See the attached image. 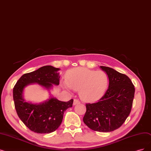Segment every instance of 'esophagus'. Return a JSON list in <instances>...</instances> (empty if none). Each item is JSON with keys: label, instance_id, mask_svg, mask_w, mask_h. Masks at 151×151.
I'll list each match as a JSON object with an SVG mask.
<instances>
[{"label": "esophagus", "instance_id": "1", "mask_svg": "<svg viewBox=\"0 0 151 151\" xmlns=\"http://www.w3.org/2000/svg\"><path fill=\"white\" fill-rule=\"evenodd\" d=\"M80 104V102L78 101V99H74L73 101V105L74 106H75V105H77V104Z\"/></svg>", "mask_w": 151, "mask_h": 151}]
</instances>
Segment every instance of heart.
Wrapping results in <instances>:
<instances>
[{"label": "heart", "mask_w": 151, "mask_h": 151, "mask_svg": "<svg viewBox=\"0 0 151 151\" xmlns=\"http://www.w3.org/2000/svg\"><path fill=\"white\" fill-rule=\"evenodd\" d=\"M107 75L103 71L86 68H75L69 70L62 86L67 90H79L80 96L84 101H95L101 98L108 87Z\"/></svg>", "instance_id": "heart-1"}]
</instances>
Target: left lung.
<instances>
[{
	"label": "left lung",
	"instance_id": "obj_1",
	"mask_svg": "<svg viewBox=\"0 0 151 151\" xmlns=\"http://www.w3.org/2000/svg\"><path fill=\"white\" fill-rule=\"evenodd\" d=\"M100 67L109 77V88L97 102L86 104L83 122L94 131L110 132L120 128L129 115L135 89L126 75L108 67Z\"/></svg>",
	"mask_w": 151,
	"mask_h": 151
}]
</instances>
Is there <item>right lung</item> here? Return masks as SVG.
Instances as JSON below:
<instances>
[{
    "mask_svg": "<svg viewBox=\"0 0 151 151\" xmlns=\"http://www.w3.org/2000/svg\"><path fill=\"white\" fill-rule=\"evenodd\" d=\"M59 68L50 65L25 73L18 80L13 89V97L18 116L30 130L37 133L54 132L62 123L63 114L71 107L73 99L68 102L58 101L55 97L39 104L26 102L23 97L24 88L28 84L37 83L47 89L60 81Z\"/></svg>",
    "mask_w": 151,
    "mask_h": 151,
    "instance_id": "1",
    "label": "right lung"
}]
</instances>
